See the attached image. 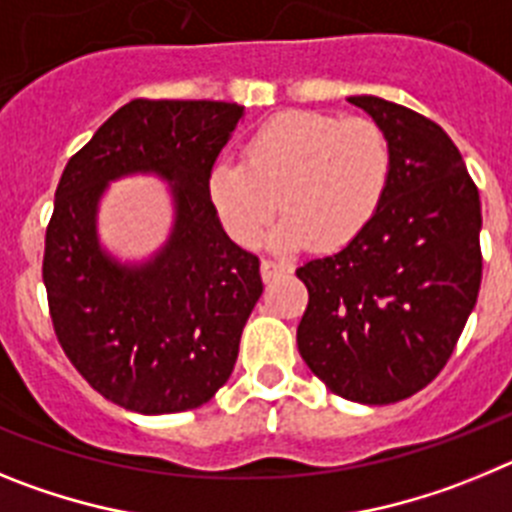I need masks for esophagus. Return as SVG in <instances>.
<instances>
[{
	"instance_id": "obj_1",
	"label": "esophagus",
	"mask_w": 512,
	"mask_h": 512,
	"mask_svg": "<svg viewBox=\"0 0 512 512\" xmlns=\"http://www.w3.org/2000/svg\"><path fill=\"white\" fill-rule=\"evenodd\" d=\"M289 271H292V266L284 264V261H274V259L261 261V277H264V282H271V279L284 277V274H289Z\"/></svg>"
}]
</instances>
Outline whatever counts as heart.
I'll return each instance as SVG.
<instances>
[{
  "label": "heart",
  "instance_id": "1",
  "mask_svg": "<svg viewBox=\"0 0 512 512\" xmlns=\"http://www.w3.org/2000/svg\"><path fill=\"white\" fill-rule=\"evenodd\" d=\"M390 174V138L374 120L289 110L248 135L243 161L212 164L207 197L241 246H259L279 197L274 246L336 248L372 223Z\"/></svg>",
  "mask_w": 512,
  "mask_h": 512
}]
</instances>
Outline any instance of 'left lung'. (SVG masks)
Returning a JSON list of instances; mask_svg holds the SVG:
<instances>
[{
	"label": "left lung",
	"instance_id": "1",
	"mask_svg": "<svg viewBox=\"0 0 512 512\" xmlns=\"http://www.w3.org/2000/svg\"><path fill=\"white\" fill-rule=\"evenodd\" d=\"M348 102L390 138V187L364 233L297 269V348L333 395L390 405L436 379L477 305L482 207L436 122L372 94Z\"/></svg>",
	"mask_w": 512,
	"mask_h": 512
}]
</instances>
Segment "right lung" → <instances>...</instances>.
<instances>
[{
    "mask_svg": "<svg viewBox=\"0 0 512 512\" xmlns=\"http://www.w3.org/2000/svg\"><path fill=\"white\" fill-rule=\"evenodd\" d=\"M243 115L235 102L133 99L63 169L43 256L51 320L81 377L120 408L194 410L233 372L264 284L220 225L207 174ZM130 175L164 181L172 205L167 241L143 260L98 235L103 194Z\"/></svg>",
    "mask_w": 512,
    "mask_h": 512,
    "instance_id": "add662e5",
    "label": "right lung"
}]
</instances>
